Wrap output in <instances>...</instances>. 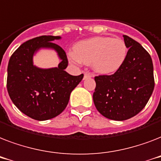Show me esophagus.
Listing matches in <instances>:
<instances>
[{
    "instance_id": "esophagus-1",
    "label": "esophagus",
    "mask_w": 161,
    "mask_h": 161,
    "mask_svg": "<svg viewBox=\"0 0 161 161\" xmlns=\"http://www.w3.org/2000/svg\"><path fill=\"white\" fill-rule=\"evenodd\" d=\"M92 77H93V74H92L91 73H88V72H85V73H84V77H83V78L86 79V78H92Z\"/></svg>"
}]
</instances>
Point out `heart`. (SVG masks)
Here are the masks:
<instances>
[{
  "mask_svg": "<svg viewBox=\"0 0 161 161\" xmlns=\"http://www.w3.org/2000/svg\"><path fill=\"white\" fill-rule=\"evenodd\" d=\"M127 53V46L122 39L96 36L78 42L74 53H68V59L76 64H91L96 72L107 74L122 67Z\"/></svg>",
  "mask_w": 161,
  "mask_h": 161,
  "instance_id": "1",
  "label": "heart"
}]
</instances>
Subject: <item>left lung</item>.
I'll list each match as a JSON object with an SVG mask.
<instances>
[{"instance_id":"obj_1","label":"left lung","mask_w":161,"mask_h":161,"mask_svg":"<svg viewBox=\"0 0 161 161\" xmlns=\"http://www.w3.org/2000/svg\"><path fill=\"white\" fill-rule=\"evenodd\" d=\"M129 48L122 67L111 75L94 78L93 103L104 117L129 119L145 107L155 88L151 57L139 42L124 35Z\"/></svg>"}]
</instances>
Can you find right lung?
<instances>
[{"label":"right lung","mask_w":161,"mask_h":161,"mask_svg":"<svg viewBox=\"0 0 161 161\" xmlns=\"http://www.w3.org/2000/svg\"><path fill=\"white\" fill-rule=\"evenodd\" d=\"M60 36H41L24 42L9 60L6 87L11 101L20 111L36 120H47L65 109L71 92L83 74L72 76L64 69L68 61L66 53L53 43ZM41 47L55 49L62 62L58 68L41 69L32 63L34 53Z\"/></svg>","instance_id":"1"}]
</instances>
